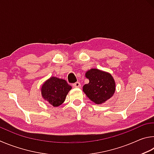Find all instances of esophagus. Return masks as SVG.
Returning a JSON list of instances; mask_svg holds the SVG:
<instances>
[{"mask_svg":"<svg viewBox=\"0 0 154 154\" xmlns=\"http://www.w3.org/2000/svg\"><path fill=\"white\" fill-rule=\"evenodd\" d=\"M73 87L74 88H80L81 87V85H80V83L79 82H75L74 84H73Z\"/></svg>","mask_w":154,"mask_h":154,"instance_id":"34e87169","label":"esophagus"}]
</instances>
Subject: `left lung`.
Listing matches in <instances>:
<instances>
[{
	"label": "left lung",
	"mask_w": 154,
	"mask_h": 154,
	"mask_svg": "<svg viewBox=\"0 0 154 154\" xmlns=\"http://www.w3.org/2000/svg\"><path fill=\"white\" fill-rule=\"evenodd\" d=\"M89 82L83 87V91L91 101L101 104L114 95L115 81L112 75L97 69H91L86 73Z\"/></svg>",
	"instance_id": "left-lung-1"
}]
</instances>
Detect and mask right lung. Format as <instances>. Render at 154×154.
<instances>
[{
  "mask_svg": "<svg viewBox=\"0 0 154 154\" xmlns=\"http://www.w3.org/2000/svg\"><path fill=\"white\" fill-rule=\"evenodd\" d=\"M72 87L65 80L51 77L42 86L41 93L45 100L54 107L63 103Z\"/></svg>",
  "mask_w": 154,
  "mask_h": 154,
  "instance_id": "obj_1",
  "label": "right lung"
}]
</instances>
